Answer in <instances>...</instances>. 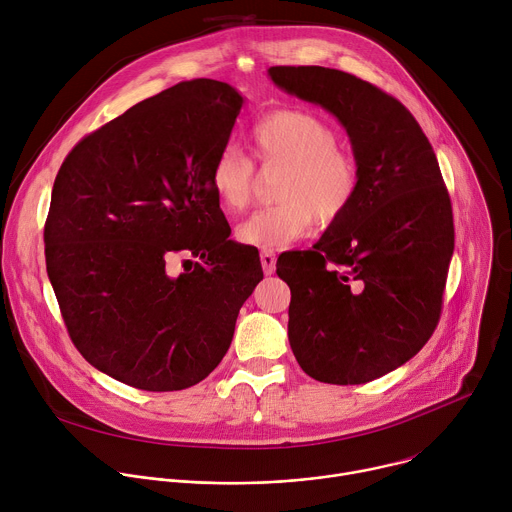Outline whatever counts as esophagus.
I'll return each mask as SVG.
<instances>
[{
	"instance_id": "34e87169",
	"label": "esophagus",
	"mask_w": 512,
	"mask_h": 512,
	"mask_svg": "<svg viewBox=\"0 0 512 512\" xmlns=\"http://www.w3.org/2000/svg\"><path fill=\"white\" fill-rule=\"evenodd\" d=\"M261 265L265 275H271L275 271V253L273 251H263L261 253Z\"/></svg>"
}]
</instances>
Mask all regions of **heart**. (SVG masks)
Masks as SVG:
<instances>
[{
	"instance_id": "obj_1",
	"label": "heart",
	"mask_w": 512,
	"mask_h": 512,
	"mask_svg": "<svg viewBox=\"0 0 512 512\" xmlns=\"http://www.w3.org/2000/svg\"><path fill=\"white\" fill-rule=\"evenodd\" d=\"M251 152L263 168L281 166L273 196L237 227L243 245L271 251L308 235L316 223L328 227L348 212L360 190V166L338 145L336 129L322 117L279 109L249 131ZM212 190L225 210L247 208L255 190L253 162L229 143L210 170Z\"/></svg>"
}]
</instances>
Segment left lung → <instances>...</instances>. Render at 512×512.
Instances as JSON below:
<instances>
[{"label": "left lung", "mask_w": 512, "mask_h": 512, "mask_svg": "<svg viewBox=\"0 0 512 512\" xmlns=\"http://www.w3.org/2000/svg\"><path fill=\"white\" fill-rule=\"evenodd\" d=\"M271 81L330 111L360 166L348 212L310 251L279 255L287 336L306 375L330 385L379 379L431 338L454 255L440 164L409 109L379 87L324 66H271Z\"/></svg>", "instance_id": "obj_1"}]
</instances>
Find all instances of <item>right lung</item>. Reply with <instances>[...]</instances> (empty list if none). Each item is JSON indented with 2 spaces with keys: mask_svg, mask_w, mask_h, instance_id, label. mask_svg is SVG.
I'll return each instance as SVG.
<instances>
[{
  "mask_svg": "<svg viewBox=\"0 0 512 512\" xmlns=\"http://www.w3.org/2000/svg\"><path fill=\"white\" fill-rule=\"evenodd\" d=\"M241 107L227 83L182 81L83 137L56 174L44 251L60 314L93 367L129 387L206 379L263 279L210 184ZM176 252L197 259L178 278Z\"/></svg>",
  "mask_w": 512,
  "mask_h": 512,
  "instance_id": "add662e5",
  "label": "right lung"
}]
</instances>
